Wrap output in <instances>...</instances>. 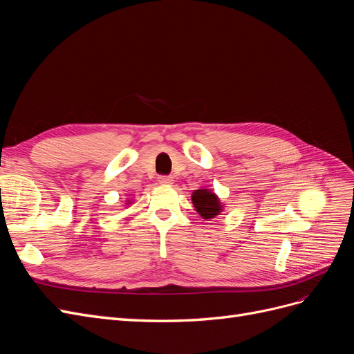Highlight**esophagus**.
Returning a JSON list of instances; mask_svg holds the SVG:
<instances>
[{"instance_id": "34e87169", "label": "esophagus", "mask_w": 354, "mask_h": 354, "mask_svg": "<svg viewBox=\"0 0 354 354\" xmlns=\"http://www.w3.org/2000/svg\"><path fill=\"white\" fill-rule=\"evenodd\" d=\"M158 181L160 185H164V186H169V185H173V177L171 176H160V177H158Z\"/></svg>"}]
</instances>
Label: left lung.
<instances>
[{"instance_id": "obj_1", "label": "left lung", "mask_w": 354, "mask_h": 354, "mask_svg": "<svg viewBox=\"0 0 354 354\" xmlns=\"http://www.w3.org/2000/svg\"><path fill=\"white\" fill-rule=\"evenodd\" d=\"M192 203L196 212L203 220H209L217 217L223 209V203L218 196L209 189H198L192 194Z\"/></svg>"}]
</instances>
